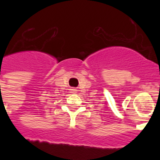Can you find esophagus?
<instances>
[{"instance_id":"1","label":"esophagus","mask_w":160,"mask_h":160,"mask_svg":"<svg viewBox=\"0 0 160 160\" xmlns=\"http://www.w3.org/2000/svg\"><path fill=\"white\" fill-rule=\"evenodd\" d=\"M76 91H77V90H75V89H71L72 93H76Z\"/></svg>"}]
</instances>
